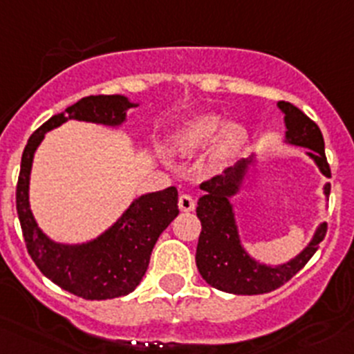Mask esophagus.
Masks as SVG:
<instances>
[{
    "mask_svg": "<svg viewBox=\"0 0 354 354\" xmlns=\"http://www.w3.org/2000/svg\"><path fill=\"white\" fill-rule=\"evenodd\" d=\"M196 207V201L189 196V194H180L179 198V208L183 212H193Z\"/></svg>",
    "mask_w": 354,
    "mask_h": 354,
    "instance_id": "34e87169",
    "label": "esophagus"
}]
</instances>
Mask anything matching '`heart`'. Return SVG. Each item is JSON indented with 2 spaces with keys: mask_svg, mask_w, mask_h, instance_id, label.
<instances>
[{
  "mask_svg": "<svg viewBox=\"0 0 354 354\" xmlns=\"http://www.w3.org/2000/svg\"><path fill=\"white\" fill-rule=\"evenodd\" d=\"M250 133L241 121H230L221 114H200L187 121L174 137L175 151L183 156H196L212 146V160L225 163L247 146Z\"/></svg>",
  "mask_w": 354,
  "mask_h": 354,
  "instance_id": "heart-1",
  "label": "heart"
}]
</instances>
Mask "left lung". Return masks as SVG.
Returning a JSON list of instances; mask_svg holds the SVG:
<instances>
[{"mask_svg":"<svg viewBox=\"0 0 354 354\" xmlns=\"http://www.w3.org/2000/svg\"><path fill=\"white\" fill-rule=\"evenodd\" d=\"M283 113L285 144L306 147V156L318 167L323 175L330 177V167L326 163L325 142L318 124L309 120L299 107L290 102H278ZM259 154L238 161L222 175L201 184L205 191L198 200L196 215L201 221V233L196 247V266L203 280L214 288L227 294L257 295L268 294L281 287L318 250L319 241L325 238L326 224L319 222L309 243L297 255L283 264H266L252 257L241 241L240 225L234 212L233 196L243 189L252 168L257 165ZM323 194L328 201L330 183L323 186Z\"/></svg>","mask_w":354,"mask_h":354,"instance_id":"8db88e82","label":"left lung"}]
</instances>
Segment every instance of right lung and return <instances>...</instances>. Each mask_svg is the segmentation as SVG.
I'll list each match as a JSON object with an SVG mask.
<instances>
[{
    "instance_id": "obj_1",
    "label": "right lung",
    "mask_w": 354,
    "mask_h": 354,
    "mask_svg": "<svg viewBox=\"0 0 354 354\" xmlns=\"http://www.w3.org/2000/svg\"><path fill=\"white\" fill-rule=\"evenodd\" d=\"M139 102L124 95H90L43 123L22 153L17 184V214L28 252L39 271L64 290L86 301L123 297L140 283L158 238L179 215V194L174 186L137 196L100 234L82 243L52 240L36 222L29 203L35 154L45 133L69 120L120 129L127 113Z\"/></svg>"
}]
</instances>
